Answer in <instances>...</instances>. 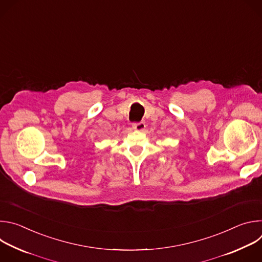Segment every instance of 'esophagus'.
Returning a JSON list of instances; mask_svg holds the SVG:
<instances>
[{"label":"esophagus","mask_w":262,"mask_h":262,"mask_svg":"<svg viewBox=\"0 0 262 262\" xmlns=\"http://www.w3.org/2000/svg\"><path fill=\"white\" fill-rule=\"evenodd\" d=\"M146 127L145 122L141 121V122H137V123H133V128L136 130H144Z\"/></svg>","instance_id":"obj_1"}]
</instances>
